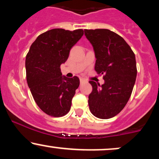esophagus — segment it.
I'll return each mask as SVG.
<instances>
[{
  "mask_svg": "<svg viewBox=\"0 0 159 159\" xmlns=\"http://www.w3.org/2000/svg\"><path fill=\"white\" fill-rule=\"evenodd\" d=\"M86 81L84 79H83V78H81V79H80V83H81V84H82L83 83H84Z\"/></svg>",
  "mask_w": 159,
  "mask_h": 159,
  "instance_id": "1",
  "label": "esophagus"
}]
</instances>
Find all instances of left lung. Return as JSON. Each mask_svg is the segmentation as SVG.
<instances>
[{"label":"left lung","mask_w":159,"mask_h":159,"mask_svg":"<svg viewBox=\"0 0 159 159\" xmlns=\"http://www.w3.org/2000/svg\"><path fill=\"white\" fill-rule=\"evenodd\" d=\"M93 47L96 58L95 70L103 75L102 85L90 81V112L99 119L114 117L124 108L135 83V55L123 37L107 29L84 30Z\"/></svg>","instance_id":"obj_1"}]
</instances>
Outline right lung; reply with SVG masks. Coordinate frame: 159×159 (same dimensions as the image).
<instances>
[{"label": "right lung", "instance_id": "obj_1", "mask_svg": "<svg viewBox=\"0 0 159 159\" xmlns=\"http://www.w3.org/2000/svg\"><path fill=\"white\" fill-rule=\"evenodd\" d=\"M83 34L82 29H52L40 34L27 53V84L36 103L49 116L60 117L70 110L80 81L77 76H62L61 65L67 61L70 49Z\"/></svg>", "mask_w": 159, "mask_h": 159}]
</instances>
